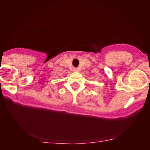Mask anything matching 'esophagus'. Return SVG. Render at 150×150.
<instances>
[{
    "mask_svg": "<svg viewBox=\"0 0 150 150\" xmlns=\"http://www.w3.org/2000/svg\"><path fill=\"white\" fill-rule=\"evenodd\" d=\"M74 71H79L80 69H79V68H78V67H74Z\"/></svg>",
    "mask_w": 150,
    "mask_h": 150,
    "instance_id": "1",
    "label": "esophagus"
}]
</instances>
